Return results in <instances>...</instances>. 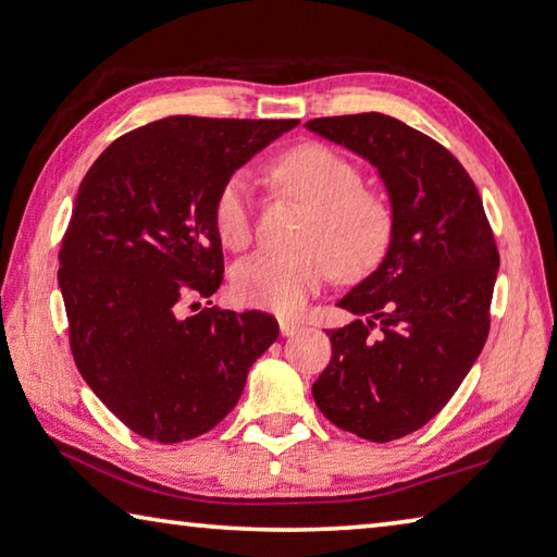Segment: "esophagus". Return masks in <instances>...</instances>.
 <instances>
[{
	"label": "esophagus",
	"instance_id": "obj_1",
	"mask_svg": "<svg viewBox=\"0 0 557 557\" xmlns=\"http://www.w3.org/2000/svg\"><path fill=\"white\" fill-rule=\"evenodd\" d=\"M301 329L299 322H295V319H280V334L282 336H295Z\"/></svg>",
	"mask_w": 557,
	"mask_h": 557
}]
</instances>
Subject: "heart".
Listing matches in <instances>:
<instances>
[{"label": "heart", "instance_id": "heart-1", "mask_svg": "<svg viewBox=\"0 0 557 557\" xmlns=\"http://www.w3.org/2000/svg\"><path fill=\"white\" fill-rule=\"evenodd\" d=\"M275 178L289 194L312 206L301 233L305 248L258 252L233 272L240 301L295 314L336 270L358 277L383 260L391 243V209L361 191L363 178L344 154L326 145H301L275 164ZM213 223L223 245L240 250L252 238V184L233 174L213 201Z\"/></svg>", "mask_w": 557, "mask_h": 557}]
</instances>
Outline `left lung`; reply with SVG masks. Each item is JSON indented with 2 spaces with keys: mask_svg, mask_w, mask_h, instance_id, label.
Returning <instances> with one entry per match:
<instances>
[{
  "mask_svg": "<svg viewBox=\"0 0 557 557\" xmlns=\"http://www.w3.org/2000/svg\"><path fill=\"white\" fill-rule=\"evenodd\" d=\"M305 127L366 159L391 203L381 265L336 301L354 322L326 332L332 361L312 385L314 403L358 437L398 440L445 408L482 354L494 235L465 166L422 132L383 112Z\"/></svg>",
  "mask_w": 557,
  "mask_h": 557,
  "instance_id": "left-lung-1",
  "label": "left lung"
}]
</instances>
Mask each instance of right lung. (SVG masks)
<instances>
[{
    "instance_id": "add662e5",
    "label": "right lung",
    "mask_w": 557,
    "mask_h": 557,
    "mask_svg": "<svg viewBox=\"0 0 557 557\" xmlns=\"http://www.w3.org/2000/svg\"><path fill=\"white\" fill-rule=\"evenodd\" d=\"M297 120L174 115L120 137L88 169L59 250V287L83 381L147 440L213 430L280 334L265 312L182 317L223 282L219 188Z\"/></svg>"
}]
</instances>
